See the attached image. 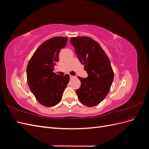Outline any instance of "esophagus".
<instances>
[{"mask_svg": "<svg viewBox=\"0 0 149 149\" xmlns=\"http://www.w3.org/2000/svg\"><path fill=\"white\" fill-rule=\"evenodd\" d=\"M74 78V76H72V75H70V78Z\"/></svg>", "mask_w": 149, "mask_h": 149, "instance_id": "34e87169", "label": "esophagus"}]
</instances>
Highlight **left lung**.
Here are the masks:
<instances>
[{"label": "left lung", "instance_id": "8db88e82", "mask_svg": "<svg viewBox=\"0 0 149 149\" xmlns=\"http://www.w3.org/2000/svg\"><path fill=\"white\" fill-rule=\"evenodd\" d=\"M70 42L88 74L87 78L78 77L81 86L76 94L84 105L95 106L104 100L113 81L110 60L100 44L91 38L73 37Z\"/></svg>", "mask_w": 149, "mask_h": 149}]
</instances>
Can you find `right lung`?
Segmentation results:
<instances>
[{"label":"right lung","mask_w":149,"mask_h":149,"mask_svg":"<svg viewBox=\"0 0 149 149\" xmlns=\"http://www.w3.org/2000/svg\"><path fill=\"white\" fill-rule=\"evenodd\" d=\"M67 37H55L43 42L26 67V78L30 91L42 105L52 107L59 102L68 84L70 76H61L53 71L59 61L60 49L67 44Z\"/></svg>","instance_id":"right-lung-1"}]
</instances>
